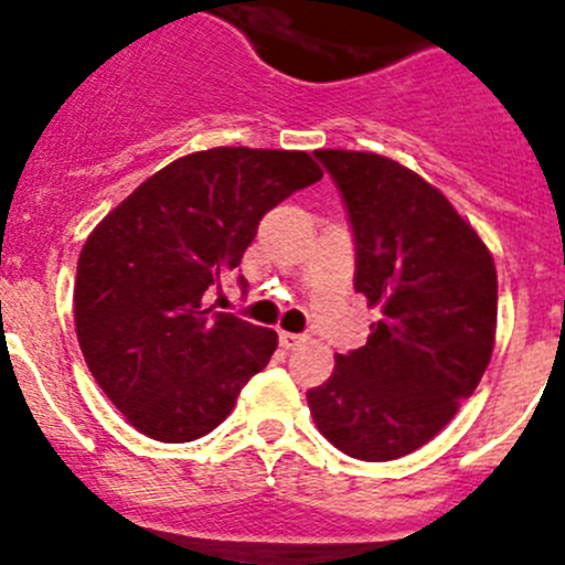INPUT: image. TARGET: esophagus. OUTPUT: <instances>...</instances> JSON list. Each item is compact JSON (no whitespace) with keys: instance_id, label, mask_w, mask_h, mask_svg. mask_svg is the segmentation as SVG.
I'll return each mask as SVG.
<instances>
[{"instance_id":"obj_1","label":"esophagus","mask_w":565,"mask_h":565,"mask_svg":"<svg viewBox=\"0 0 565 565\" xmlns=\"http://www.w3.org/2000/svg\"><path fill=\"white\" fill-rule=\"evenodd\" d=\"M299 341H302V335L288 333V330H279V347H282V350H294Z\"/></svg>"}]
</instances>
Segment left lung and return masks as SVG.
Segmentation results:
<instances>
[{
    "instance_id": "obj_1",
    "label": "left lung",
    "mask_w": 565,
    "mask_h": 565,
    "mask_svg": "<svg viewBox=\"0 0 565 565\" xmlns=\"http://www.w3.org/2000/svg\"><path fill=\"white\" fill-rule=\"evenodd\" d=\"M350 212L355 291L381 322L308 392L347 457L390 462L437 437L482 381L495 344L493 255L437 188L401 162L317 151Z\"/></svg>"
}]
</instances>
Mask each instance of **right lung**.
Returning a JSON list of instances; mask_svg holds the SVG:
<instances>
[{
    "mask_svg": "<svg viewBox=\"0 0 565 565\" xmlns=\"http://www.w3.org/2000/svg\"><path fill=\"white\" fill-rule=\"evenodd\" d=\"M322 179L305 151L210 148L142 181L81 248L75 330L108 401L145 437L190 443L230 417L277 333L210 305L271 206ZM246 288V279L241 277Z\"/></svg>",
    "mask_w": 565,
    "mask_h": 565,
    "instance_id": "add662e5",
    "label": "right lung"
}]
</instances>
